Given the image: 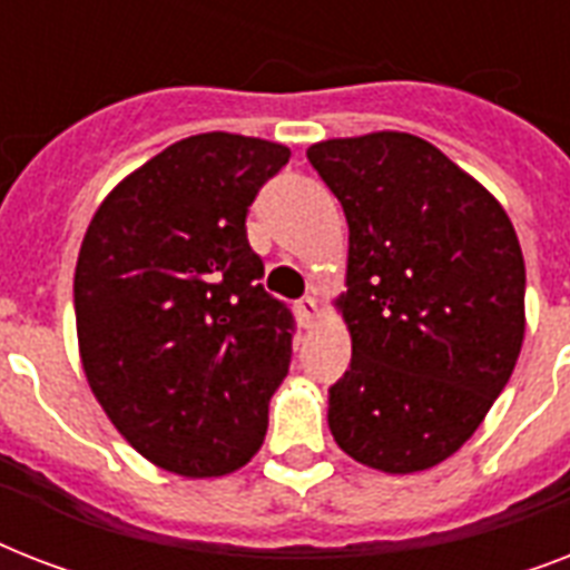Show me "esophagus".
Wrapping results in <instances>:
<instances>
[{"label":"esophagus","instance_id":"esophagus-1","mask_svg":"<svg viewBox=\"0 0 570 570\" xmlns=\"http://www.w3.org/2000/svg\"><path fill=\"white\" fill-rule=\"evenodd\" d=\"M295 316H298V322H302L304 328H313L316 325V320H320V302L316 298H302V302H295Z\"/></svg>","mask_w":570,"mask_h":570}]
</instances>
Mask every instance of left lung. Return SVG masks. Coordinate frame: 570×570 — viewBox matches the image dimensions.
<instances>
[{
	"label": "left lung",
	"mask_w": 570,
	"mask_h": 570,
	"mask_svg": "<svg viewBox=\"0 0 570 570\" xmlns=\"http://www.w3.org/2000/svg\"><path fill=\"white\" fill-rule=\"evenodd\" d=\"M348 222L352 364L328 390L334 441L405 476L470 441L523 346V254L491 191L411 132L307 147Z\"/></svg>",
	"instance_id": "1"
}]
</instances>
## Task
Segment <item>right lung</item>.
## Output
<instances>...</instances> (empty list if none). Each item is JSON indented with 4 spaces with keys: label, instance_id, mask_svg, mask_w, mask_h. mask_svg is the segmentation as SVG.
Here are the masks:
<instances>
[{
    "label": "right lung",
    "instance_id": "right-lung-1",
    "mask_svg": "<svg viewBox=\"0 0 570 570\" xmlns=\"http://www.w3.org/2000/svg\"><path fill=\"white\" fill-rule=\"evenodd\" d=\"M289 147L200 132L106 195L73 277L76 337L100 407L150 464L224 476L266 438L293 316L263 289L245 215Z\"/></svg>",
    "mask_w": 570,
    "mask_h": 570
}]
</instances>
